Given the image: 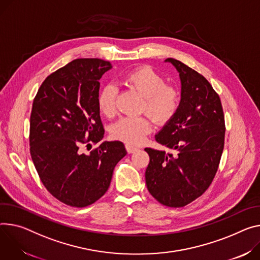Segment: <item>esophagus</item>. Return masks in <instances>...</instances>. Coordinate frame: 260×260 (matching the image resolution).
Segmentation results:
<instances>
[{
  "mask_svg": "<svg viewBox=\"0 0 260 260\" xmlns=\"http://www.w3.org/2000/svg\"><path fill=\"white\" fill-rule=\"evenodd\" d=\"M125 148H126V151H127L128 153H133V152H135V151L138 150L137 147H135V146H133V145H131V144H126V145H125Z\"/></svg>",
  "mask_w": 260,
  "mask_h": 260,
  "instance_id": "1",
  "label": "esophagus"
}]
</instances>
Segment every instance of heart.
<instances>
[{"label":"heart","mask_w":260,"mask_h":260,"mask_svg":"<svg viewBox=\"0 0 260 260\" xmlns=\"http://www.w3.org/2000/svg\"><path fill=\"white\" fill-rule=\"evenodd\" d=\"M122 83L143 98L142 111L153 120L164 123L170 120L179 108V92L176 88L166 85L165 80L154 69L148 66L136 68L122 77ZM118 89L114 84H107L99 94L101 112L112 117L116 113ZM151 132V122L146 117H123L111 129L114 139L127 144H140Z\"/></svg>","instance_id":"b5f03b06"}]
</instances>
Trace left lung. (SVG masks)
Returning <instances> with one entry per match:
<instances>
[{"mask_svg": "<svg viewBox=\"0 0 260 260\" xmlns=\"http://www.w3.org/2000/svg\"><path fill=\"white\" fill-rule=\"evenodd\" d=\"M179 73L181 99L171 119L155 135L175 153L145 148L149 193L162 205L182 207L200 197L214 179L224 149L222 104L209 82L182 62L168 58Z\"/></svg>", "mask_w": 260, "mask_h": 260, "instance_id": "left-lung-1", "label": "left lung"}]
</instances>
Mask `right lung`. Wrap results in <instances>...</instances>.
I'll return each mask as SVG.
<instances>
[{"mask_svg":"<svg viewBox=\"0 0 260 260\" xmlns=\"http://www.w3.org/2000/svg\"><path fill=\"white\" fill-rule=\"evenodd\" d=\"M111 68L102 59H76L46 78L33 102L34 166L46 190L74 207L88 206L104 196L115 166L126 155L120 141H105L89 154L81 150L104 138L100 80Z\"/></svg>","mask_w":260,"mask_h":260,"instance_id":"add662e5","label":"right lung"}]
</instances>
